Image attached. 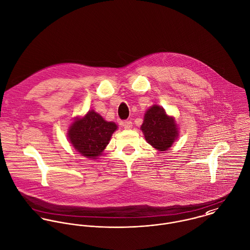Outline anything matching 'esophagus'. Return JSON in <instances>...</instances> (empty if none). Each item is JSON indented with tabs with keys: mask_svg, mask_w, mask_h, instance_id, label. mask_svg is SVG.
<instances>
[{
	"mask_svg": "<svg viewBox=\"0 0 250 250\" xmlns=\"http://www.w3.org/2000/svg\"><path fill=\"white\" fill-rule=\"evenodd\" d=\"M120 125H121V127H122V128L127 129V130L131 129V128H132V126H133L132 121H130V120H127V121H121V122H120Z\"/></svg>",
	"mask_w": 250,
	"mask_h": 250,
	"instance_id": "esophagus-1",
	"label": "esophagus"
}]
</instances>
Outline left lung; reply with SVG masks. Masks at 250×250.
<instances>
[{"instance_id":"8db88e82","label":"left lung","mask_w":250,"mask_h":250,"mask_svg":"<svg viewBox=\"0 0 250 250\" xmlns=\"http://www.w3.org/2000/svg\"><path fill=\"white\" fill-rule=\"evenodd\" d=\"M142 130L146 142L161 151L167 150L178 138L174 119L167 116L165 109L157 105L146 111Z\"/></svg>"}]
</instances>
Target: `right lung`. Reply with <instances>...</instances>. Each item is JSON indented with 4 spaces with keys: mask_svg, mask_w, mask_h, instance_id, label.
Instances as JSON below:
<instances>
[{
    "mask_svg": "<svg viewBox=\"0 0 250 250\" xmlns=\"http://www.w3.org/2000/svg\"><path fill=\"white\" fill-rule=\"evenodd\" d=\"M116 128L115 123L105 121L101 115L91 110L83 118L77 119L72 124L68 137L81 155L95 159L106 148Z\"/></svg>",
    "mask_w": 250,
    "mask_h": 250,
    "instance_id": "right-lung-1",
    "label": "right lung"
}]
</instances>
